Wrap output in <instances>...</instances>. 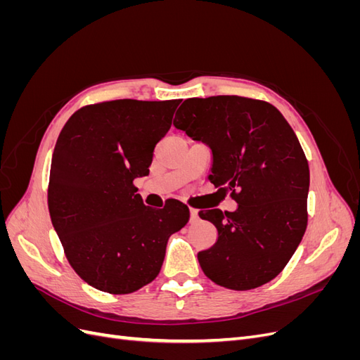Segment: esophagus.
<instances>
[{
    "mask_svg": "<svg viewBox=\"0 0 360 360\" xmlns=\"http://www.w3.org/2000/svg\"><path fill=\"white\" fill-rule=\"evenodd\" d=\"M191 221H197L198 219V210L197 209H191Z\"/></svg>",
    "mask_w": 360,
    "mask_h": 360,
    "instance_id": "obj_1",
    "label": "esophagus"
}]
</instances>
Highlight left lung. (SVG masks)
<instances>
[{
	"label": "left lung",
	"mask_w": 360,
	"mask_h": 360,
	"mask_svg": "<svg viewBox=\"0 0 360 360\" xmlns=\"http://www.w3.org/2000/svg\"><path fill=\"white\" fill-rule=\"evenodd\" d=\"M174 126L212 148L209 180L238 204L198 213L217 230L216 243L198 252L204 275L238 291L267 284L308 225L309 167L296 134L274 105L240 96L192 97Z\"/></svg>",
	"instance_id": "1"
}]
</instances>
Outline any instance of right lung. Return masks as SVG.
Returning a JSON list of instances; mask_svg holds the SVG:
<instances>
[{"label": "right lung", "mask_w": 360, "mask_h": 360, "mask_svg": "<svg viewBox=\"0 0 360 360\" xmlns=\"http://www.w3.org/2000/svg\"><path fill=\"white\" fill-rule=\"evenodd\" d=\"M180 102L86 105L57 139L48 188L51 221L73 270L97 290L129 294L150 284L169 236L189 221L186 204L168 200L155 210L134 184L148 174Z\"/></svg>", "instance_id": "add662e5"}]
</instances>
